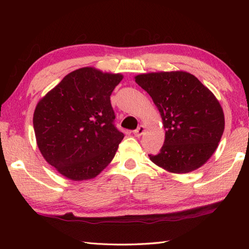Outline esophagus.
I'll use <instances>...</instances> for the list:
<instances>
[{"label": "esophagus", "instance_id": "1", "mask_svg": "<svg viewBox=\"0 0 249 249\" xmlns=\"http://www.w3.org/2000/svg\"><path fill=\"white\" fill-rule=\"evenodd\" d=\"M144 130H145L144 126H143V125H140L138 128L134 130V134H135V136H137V137H140L142 134L144 133Z\"/></svg>", "mask_w": 249, "mask_h": 249}]
</instances>
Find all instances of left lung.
Returning a JSON list of instances; mask_svg holds the SVG:
<instances>
[{
    "label": "left lung",
    "mask_w": 249,
    "mask_h": 249,
    "mask_svg": "<svg viewBox=\"0 0 249 249\" xmlns=\"http://www.w3.org/2000/svg\"><path fill=\"white\" fill-rule=\"evenodd\" d=\"M135 81L160 111L165 142L150 160L171 173L203 166L218 146L225 129L223 108L210 89L186 71L141 73Z\"/></svg>",
    "instance_id": "left-lung-1"
}]
</instances>
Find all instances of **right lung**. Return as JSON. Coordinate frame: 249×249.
Instances as JSON below:
<instances>
[{"label":"right lung","instance_id":"obj_1","mask_svg":"<svg viewBox=\"0 0 249 249\" xmlns=\"http://www.w3.org/2000/svg\"><path fill=\"white\" fill-rule=\"evenodd\" d=\"M122 79L121 73L79 68L37 104L33 116L37 146L63 177L93 178L113 160L124 135L113 124L110 95Z\"/></svg>","mask_w":249,"mask_h":249}]
</instances>
